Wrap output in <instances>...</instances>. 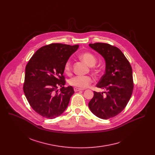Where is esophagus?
Wrapping results in <instances>:
<instances>
[{
	"label": "esophagus",
	"instance_id": "obj_1",
	"mask_svg": "<svg viewBox=\"0 0 155 155\" xmlns=\"http://www.w3.org/2000/svg\"><path fill=\"white\" fill-rule=\"evenodd\" d=\"M83 89H81V88H79V87H74V91L75 92L77 91H83Z\"/></svg>",
	"mask_w": 155,
	"mask_h": 155
}]
</instances>
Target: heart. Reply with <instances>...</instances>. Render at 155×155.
I'll use <instances>...</instances> for the list:
<instances>
[{"instance_id": "obj_1", "label": "heart", "mask_w": 155, "mask_h": 155, "mask_svg": "<svg viewBox=\"0 0 155 155\" xmlns=\"http://www.w3.org/2000/svg\"><path fill=\"white\" fill-rule=\"evenodd\" d=\"M80 58L88 65L94 66L97 62L96 57L90 52H84L80 54ZM72 70V64L70 60H68L64 64V71L66 74H69ZM93 81L91 76L76 75L71 78L69 83L73 86L79 88H85L89 86Z\"/></svg>"}]
</instances>
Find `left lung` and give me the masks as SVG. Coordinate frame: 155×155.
Returning <instances> with one entry per match:
<instances>
[{"label":"left lung","mask_w":155,"mask_h":155,"mask_svg":"<svg viewBox=\"0 0 155 155\" xmlns=\"http://www.w3.org/2000/svg\"><path fill=\"white\" fill-rule=\"evenodd\" d=\"M89 46L104 57L106 65L105 72L96 85L105 91H94L88 106L96 117L107 120L121 113L130 100L134 89L132 70L118 48L105 43H90Z\"/></svg>","instance_id":"obj_1"}]
</instances>
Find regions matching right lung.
<instances>
[{"label":"right lung","mask_w":155,"mask_h":155,"mask_svg":"<svg viewBox=\"0 0 155 155\" xmlns=\"http://www.w3.org/2000/svg\"><path fill=\"white\" fill-rule=\"evenodd\" d=\"M78 48L51 43L39 48L27 64L23 91L31 107L41 117L55 118L68 106L74 90L71 86L64 87V64Z\"/></svg>","instance_id":"right-lung-1"}]
</instances>
